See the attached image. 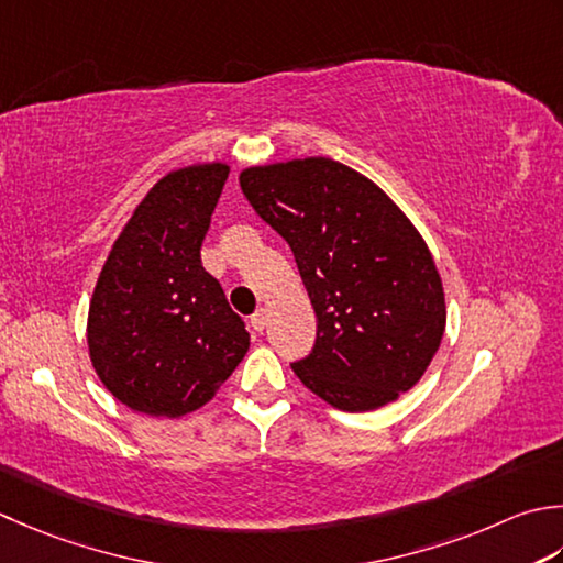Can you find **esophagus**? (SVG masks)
Wrapping results in <instances>:
<instances>
[{
  "label": "esophagus",
  "mask_w": 563,
  "mask_h": 563,
  "mask_svg": "<svg viewBox=\"0 0 563 563\" xmlns=\"http://www.w3.org/2000/svg\"><path fill=\"white\" fill-rule=\"evenodd\" d=\"M266 324H268V312L266 310H258L256 314L251 317V327L256 329V332H263V329H266Z\"/></svg>",
  "instance_id": "34e87169"
}]
</instances>
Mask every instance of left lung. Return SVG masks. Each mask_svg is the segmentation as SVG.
<instances>
[{
    "label": "left lung",
    "mask_w": 563,
    "mask_h": 563,
    "mask_svg": "<svg viewBox=\"0 0 563 563\" xmlns=\"http://www.w3.org/2000/svg\"><path fill=\"white\" fill-rule=\"evenodd\" d=\"M241 190L288 241L317 314L295 376L336 410L368 412L424 376L446 327L439 271L420 231L349 165L295 158L251 165Z\"/></svg>",
    "instance_id": "8db88e82"
}]
</instances>
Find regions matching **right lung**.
<instances>
[{
  "label": "right lung",
  "mask_w": 563,
  "mask_h": 563,
  "mask_svg": "<svg viewBox=\"0 0 563 563\" xmlns=\"http://www.w3.org/2000/svg\"><path fill=\"white\" fill-rule=\"evenodd\" d=\"M227 163L170 170L121 229L99 273L87 349L104 388L129 410L183 417L214 398L249 351V332L200 249Z\"/></svg>",
  "instance_id": "obj_1"
}]
</instances>
